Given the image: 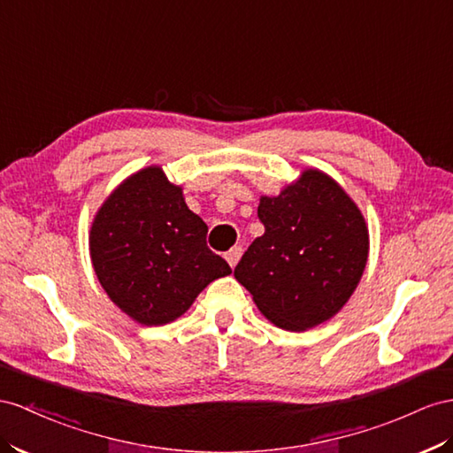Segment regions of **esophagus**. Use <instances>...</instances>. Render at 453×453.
<instances>
[{
	"label": "esophagus",
	"instance_id": "obj_1",
	"mask_svg": "<svg viewBox=\"0 0 453 453\" xmlns=\"http://www.w3.org/2000/svg\"><path fill=\"white\" fill-rule=\"evenodd\" d=\"M241 257H242V249L241 247H234V249H229L226 252V260H227V264L231 265V268H235Z\"/></svg>",
	"mask_w": 453,
	"mask_h": 453
}]
</instances>
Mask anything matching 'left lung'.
Listing matches in <instances>:
<instances>
[{
  "label": "left lung",
  "mask_w": 453,
  "mask_h": 453,
  "mask_svg": "<svg viewBox=\"0 0 453 453\" xmlns=\"http://www.w3.org/2000/svg\"><path fill=\"white\" fill-rule=\"evenodd\" d=\"M264 235L252 241L235 280L273 326L306 331L331 319L362 280L365 219L341 185L308 168L277 196H260Z\"/></svg>",
  "instance_id": "left-lung-1"
}]
</instances>
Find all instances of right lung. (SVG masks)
<instances>
[{"instance_id":"add662e5","label":"right lung","mask_w":453,"mask_h":453,"mask_svg":"<svg viewBox=\"0 0 453 453\" xmlns=\"http://www.w3.org/2000/svg\"><path fill=\"white\" fill-rule=\"evenodd\" d=\"M206 224L160 166L132 173L101 204L89 231L101 287L142 326H165L189 310L203 288L231 273L206 247Z\"/></svg>"}]
</instances>
